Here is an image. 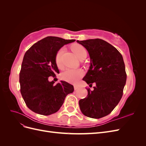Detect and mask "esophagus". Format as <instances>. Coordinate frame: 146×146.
Wrapping results in <instances>:
<instances>
[{"instance_id": "34e87169", "label": "esophagus", "mask_w": 146, "mask_h": 146, "mask_svg": "<svg viewBox=\"0 0 146 146\" xmlns=\"http://www.w3.org/2000/svg\"><path fill=\"white\" fill-rule=\"evenodd\" d=\"M74 90H78V88H79V86H78V85H74Z\"/></svg>"}]
</instances>
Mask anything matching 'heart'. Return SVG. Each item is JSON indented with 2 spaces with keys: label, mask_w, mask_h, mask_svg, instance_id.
Returning <instances> with one entry per match:
<instances>
[{
  "label": "heart",
  "mask_w": 146,
  "mask_h": 146,
  "mask_svg": "<svg viewBox=\"0 0 146 146\" xmlns=\"http://www.w3.org/2000/svg\"><path fill=\"white\" fill-rule=\"evenodd\" d=\"M72 48L78 58H80L83 55L87 54V52L85 47H83L80 44L74 45L72 47ZM65 48L61 47L57 52L55 55V63L57 67L60 69L63 68V56ZM83 74L84 72L82 69L68 68L61 74V77L63 80H65L69 83H75L77 82L79 79L83 77Z\"/></svg>",
  "instance_id": "1"
}]
</instances>
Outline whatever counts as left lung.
I'll return each instance as SVG.
<instances>
[{
	"mask_svg": "<svg viewBox=\"0 0 146 146\" xmlns=\"http://www.w3.org/2000/svg\"><path fill=\"white\" fill-rule=\"evenodd\" d=\"M88 50L91 65L83 78L90 87L88 95L78 102L82 113L99 119L111 113L121 100L127 74L122 56L116 48L101 39L77 41Z\"/></svg>",
	"mask_w": 146,
	"mask_h": 146,
	"instance_id": "1",
	"label": "left lung"
}]
</instances>
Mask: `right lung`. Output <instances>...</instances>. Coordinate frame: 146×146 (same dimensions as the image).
<instances>
[{"instance_id": "obj_1", "label": "right lung", "mask_w": 146, "mask_h": 146, "mask_svg": "<svg viewBox=\"0 0 146 146\" xmlns=\"http://www.w3.org/2000/svg\"><path fill=\"white\" fill-rule=\"evenodd\" d=\"M75 41L47 36L25 52L19 73L21 93L32 111L44 116L54 114L62 106L66 96L73 92V85L68 82L61 81L54 85L55 82L48 78L59 73L55 63L57 52Z\"/></svg>"}]
</instances>
